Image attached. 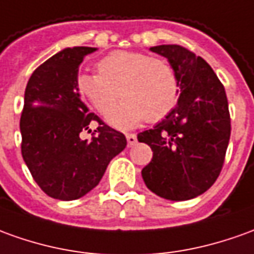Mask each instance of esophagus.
I'll return each instance as SVG.
<instances>
[{
    "label": "esophagus",
    "instance_id": "esophagus-1",
    "mask_svg": "<svg viewBox=\"0 0 254 254\" xmlns=\"http://www.w3.org/2000/svg\"><path fill=\"white\" fill-rule=\"evenodd\" d=\"M126 138H127V145L128 146H132V145L137 142V135L135 134H127Z\"/></svg>",
    "mask_w": 254,
    "mask_h": 254
}]
</instances>
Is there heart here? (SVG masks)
I'll return each instance as SVG.
<instances>
[{
    "label": "heart",
    "mask_w": 254,
    "mask_h": 254,
    "mask_svg": "<svg viewBox=\"0 0 254 254\" xmlns=\"http://www.w3.org/2000/svg\"><path fill=\"white\" fill-rule=\"evenodd\" d=\"M98 74L80 73L78 95L101 115H106L119 96L125 99L106 117L117 128H132L159 122L176 108L180 97L177 74L169 62L142 52L116 51L97 64Z\"/></svg>",
    "instance_id": "b5f03b06"
}]
</instances>
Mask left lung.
Segmentation results:
<instances>
[{
	"mask_svg": "<svg viewBox=\"0 0 254 254\" xmlns=\"http://www.w3.org/2000/svg\"><path fill=\"white\" fill-rule=\"evenodd\" d=\"M149 50L174 69L180 97L160 123L138 134V141L153 152L142 178L157 196L193 199L210 188L223 169L231 135L225 90L210 64L181 45Z\"/></svg>",
	"mask_w": 254,
	"mask_h": 254,
	"instance_id": "8db88e82",
	"label": "left lung"
}]
</instances>
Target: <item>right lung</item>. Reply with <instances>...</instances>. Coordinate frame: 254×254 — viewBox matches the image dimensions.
I'll use <instances>...</instances> for the list:
<instances>
[{
    "label": "right lung",
    "mask_w": 254,
    "mask_h": 254,
    "mask_svg": "<svg viewBox=\"0 0 254 254\" xmlns=\"http://www.w3.org/2000/svg\"><path fill=\"white\" fill-rule=\"evenodd\" d=\"M92 47L59 51L38 66L24 91L20 116L22 156L38 187L54 199L74 200L97 187L109 162L127 145L81 102L78 66ZM92 120L100 123L91 141L79 138Z\"/></svg>",
    "instance_id": "1"
}]
</instances>
